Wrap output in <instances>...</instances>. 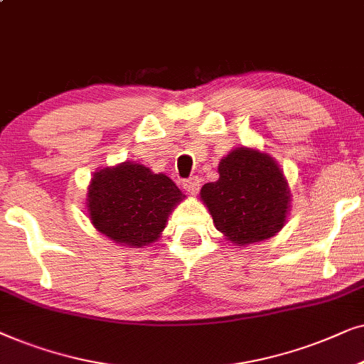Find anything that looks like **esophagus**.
Masks as SVG:
<instances>
[{
  "instance_id": "esophagus-1",
  "label": "esophagus",
  "mask_w": 364,
  "mask_h": 364,
  "mask_svg": "<svg viewBox=\"0 0 364 364\" xmlns=\"http://www.w3.org/2000/svg\"><path fill=\"white\" fill-rule=\"evenodd\" d=\"M183 188H185L190 195H196L198 190H200V179H198L196 176L188 178L186 181H183Z\"/></svg>"
}]
</instances>
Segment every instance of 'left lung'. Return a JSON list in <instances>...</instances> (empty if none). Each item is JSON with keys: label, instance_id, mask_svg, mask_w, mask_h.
I'll return each mask as SVG.
<instances>
[{"label": "left lung", "instance_id": "obj_1", "mask_svg": "<svg viewBox=\"0 0 364 364\" xmlns=\"http://www.w3.org/2000/svg\"><path fill=\"white\" fill-rule=\"evenodd\" d=\"M220 179L201 188L216 230L245 246L274 236L287 223L289 188L278 163L251 148H235L218 166Z\"/></svg>", "mask_w": 364, "mask_h": 364}]
</instances>
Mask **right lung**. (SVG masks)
Wrapping results in <instances>:
<instances>
[{
    "instance_id": "add662e5",
    "label": "right lung",
    "mask_w": 364,
    "mask_h": 364,
    "mask_svg": "<svg viewBox=\"0 0 364 364\" xmlns=\"http://www.w3.org/2000/svg\"><path fill=\"white\" fill-rule=\"evenodd\" d=\"M181 200L185 195L166 174L124 161L95 173L86 206L100 232L118 245L141 248L159 238Z\"/></svg>"
}]
</instances>
